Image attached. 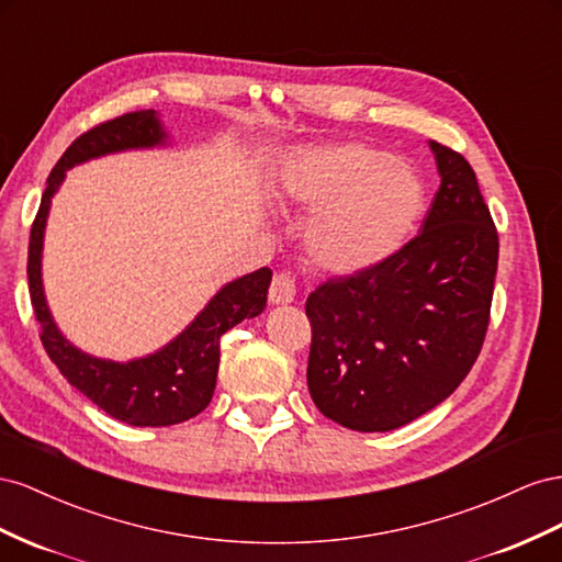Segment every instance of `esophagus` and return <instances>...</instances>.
<instances>
[{
    "label": "esophagus",
    "instance_id": "1",
    "mask_svg": "<svg viewBox=\"0 0 562 562\" xmlns=\"http://www.w3.org/2000/svg\"><path fill=\"white\" fill-rule=\"evenodd\" d=\"M296 296V280L292 272H278L270 282V292L268 299L272 303H292Z\"/></svg>",
    "mask_w": 562,
    "mask_h": 562
}]
</instances>
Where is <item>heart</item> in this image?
I'll return each instance as SVG.
<instances>
[{"mask_svg": "<svg viewBox=\"0 0 562 562\" xmlns=\"http://www.w3.org/2000/svg\"><path fill=\"white\" fill-rule=\"evenodd\" d=\"M278 198L311 214L303 233L311 261L341 276L391 259L426 210L416 171L364 143L301 150L280 173Z\"/></svg>", "mask_w": 562, "mask_h": 562, "instance_id": "b5f03b06", "label": "heart"}]
</instances>
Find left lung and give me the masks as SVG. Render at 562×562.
<instances>
[{
	"label": "left lung",
	"instance_id": "1",
	"mask_svg": "<svg viewBox=\"0 0 562 562\" xmlns=\"http://www.w3.org/2000/svg\"><path fill=\"white\" fill-rule=\"evenodd\" d=\"M440 190L422 233L306 301L308 391L350 430H393L450 397L483 348L499 235L461 153L430 140Z\"/></svg>",
	"mask_w": 562,
	"mask_h": 562
}]
</instances>
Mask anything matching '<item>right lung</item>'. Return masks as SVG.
Here are the masks:
<instances>
[{
	"instance_id": "obj_1",
	"label": "right lung",
	"mask_w": 562,
	"mask_h": 562,
	"mask_svg": "<svg viewBox=\"0 0 562 562\" xmlns=\"http://www.w3.org/2000/svg\"><path fill=\"white\" fill-rule=\"evenodd\" d=\"M165 138L167 134L159 126L155 110L126 112V115L91 126L89 132L75 138L46 179L27 245L30 301L40 323V339L46 356L93 405L108 412L112 419L130 426H173L192 419L212 403L221 336L245 317H256L266 308L272 278L270 268H261L226 284L183 334L148 358L124 364L99 360L63 339L46 308L42 290V239L54 192L66 179V171L79 162L117 150L159 146Z\"/></svg>"
}]
</instances>
